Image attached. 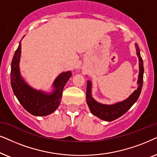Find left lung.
I'll use <instances>...</instances> for the list:
<instances>
[{
  "mask_svg": "<svg viewBox=\"0 0 157 157\" xmlns=\"http://www.w3.org/2000/svg\"><path fill=\"white\" fill-rule=\"evenodd\" d=\"M136 54L139 60V80H138V85H138V88L131 94L128 99L111 105H103V104L97 103L91 96V82L90 81H87L86 92L87 103L92 113L102 120L111 121L123 116L136 102L140 94H141L142 86H143L144 64L143 59L140 54L139 47L137 44H136Z\"/></svg>",
  "mask_w": 157,
  "mask_h": 157,
  "instance_id": "8db88e82",
  "label": "left lung"
}]
</instances>
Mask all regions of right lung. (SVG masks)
Masks as SVG:
<instances>
[{
	"label": "right lung",
	"instance_id": "obj_1",
	"mask_svg": "<svg viewBox=\"0 0 157 157\" xmlns=\"http://www.w3.org/2000/svg\"><path fill=\"white\" fill-rule=\"evenodd\" d=\"M21 44V41L16 50L11 62L10 84L14 95L19 103L29 113L33 116H47L57 109L60 103L64 87L72 72L62 73L54 81V90L51 95H46L41 91H36L24 82L20 76L19 60Z\"/></svg>",
	"mask_w": 157,
	"mask_h": 157
}]
</instances>
